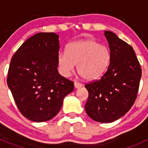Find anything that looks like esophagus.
Wrapping results in <instances>:
<instances>
[{
	"label": "esophagus",
	"instance_id": "34e87169",
	"mask_svg": "<svg viewBox=\"0 0 148 148\" xmlns=\"http://www.w3.org/2000/svg\"><path fill=\"white\" fill-rule=\"evenodd\" d=\"M74 86H75V88L78 89V88H80V87H82V84L81 83H79V82H78L75 81V82H74Z\"/></svg>",
	"mask_w": 148,
	"mask_h": 148
}]
</instances>
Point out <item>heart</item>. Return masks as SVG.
I'll use <instances>...</instances> for the list:
<instances>
[{
  "mask_svg": "<svg viewBox=\"0 0 148 148\" xmlns=\"http://www.w3.org/2000/svg\"><path fill=\"white\" fill-rule=\"evenodd\" d=\"M111 59L108 47L92 39L79 40L67 46L66 51L58 54V65L61 73L69 76L77 63L78 74L85 80L92 81L105 73Z\"/></svg>",
  "mask_w": 148,
  "mask_h": 148,
  "instance_id": "heart-1",
  "label": "heart"
}]
</instances>
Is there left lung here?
I'll return each instance as SVG.
<instances>
[{
    "mask_svg": "<svg viewBox=\"0 0 148 148\" xmlns=\"http://www.w3.org/2000/svg\"><path fill=\"white\" fill-rule=\"evenodd\" d=\"M111 59L100 79L85 84L89 92L87 114L95 121L113 122L126 114L137 97L142 69L131 46L104 31Z\"/></svg>",
    "mask_w": 148,
    "mask_h": 148,
    "instance_id": "obj_1",
    "label": "left lung"
}]
</instances>
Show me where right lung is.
I'll return each instance as SVG.
<instances>
[{
	"mask_svg": "<svg viewBox=\"0 0 148 148\" xmlns=\"http://www.w3.org/2000/svg\"><path fill=\"white\" fill-rule=\"evenodd\" d=\"M54 32H40L27 39L12 58L7 84L21 114L35 122L52 119L74 84L58 70L59 40Z\"/></svg>",
	"mask_w": 148,
	"mask_h": 148,
	"instance_id": "obj_1",
	"label": "right lung"
}]
</instances>
